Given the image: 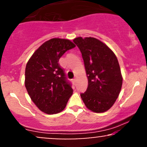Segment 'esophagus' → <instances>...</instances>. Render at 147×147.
I'll list each match as a JSON object with an SVG mask.
<instances>
[{
    "mask_svg": "<svg viewBox=\"0 0 147 147\" xmlns=\"http://www.w3.org/2000/svg\"><path fill=\"white\" fill-rule=\"evenodd\" d=\"M72 83H73L74 85H75V84H76V79H72Z\"/></svg>",
    "mask_w": 147,
    "mask_h": 147,
    "instance_id": "1",
    "label": "esophagus"
}]
</instances>
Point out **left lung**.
Returning <instances> with one entry per match:
<instances>
[{"instance_id":"8db88e82","label":"left lung","mask_w":147,"mask_h":147,"mask_svg":"<svg viewBox=\"0 0 147 147\" xmlns=\"http://www.w3.org/2000/svg\"><path fill=\"white\" fill-rule=\"evenodd\" d=\"M82 52L88 81L81 97L87 109L104 113L112 107L120 92L122 76L113 52L97 38L77 37L73 40Z\"/></svg>"}]
</instances>
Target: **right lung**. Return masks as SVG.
Returning <instances> with one entry per match:
<instances>
[{"instance_id": "add662e5", "label": "right lung", "mask_w": 147, "mask_h": 147, "mask_svg": "<svg viewBox=\"0 0 147 147\" xmlns=\"http://www.w3.org/2000/svg\"><path fill=\"white\" fill-rule=\"evenodd\" d=\"M75 47L68 39L51 38L37 49L27 63L25 88L32 101L45 113L61 112L72 95L73 90L58 62L67 50Z\"/></svg>"}]
</instances>
